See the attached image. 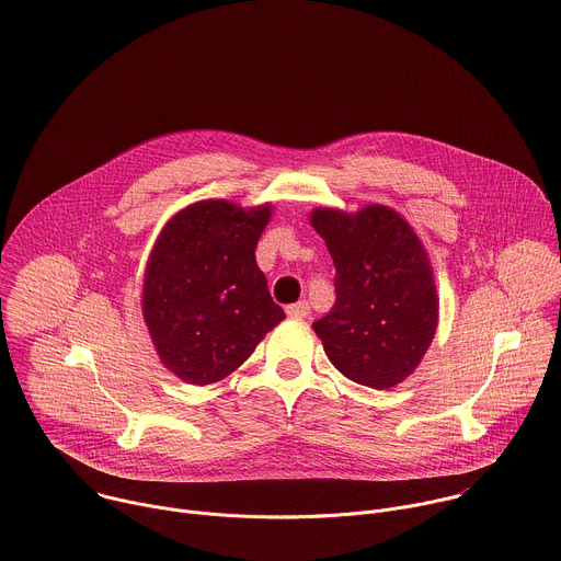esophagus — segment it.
Wrapping results in <instances>:
<instances>
[{
    "label": "esophagus",
    "mask_w": 561,
    "mask_h": 561,
    "mask_svg": "<svg viewBox=\"0 0 561 561\" xmlns=\"http://www.w3.org/2000/svg\"><path fill=\"white\" fill-rule=\"evenodd\" d=\"M286 314H288L290 319H304V317L310 314V306H308V301H297V304H293V306L286 308Z\"/></svg>",
    "instance_id": "1"
}]
</instances>
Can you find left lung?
<instances>
[{
  "instance_id": "left-lung-1",
  "label": "left lung",
  "mask_w": 561,
  "mask_h": 561,
  "mask_svg": "<svg viewBox=\"0 0 561 561\" xmlns=\"http://www.w3.org/2000/svg\"><path fill=\"white\" fill-rule=\"evenodd\" d=\"M310 225L336 268V301L312 330L345 379L371 390L397 388L421 365L438 328L427 249L386 205L354 214L317 207Z\"/></svg>"
}]
</instances>
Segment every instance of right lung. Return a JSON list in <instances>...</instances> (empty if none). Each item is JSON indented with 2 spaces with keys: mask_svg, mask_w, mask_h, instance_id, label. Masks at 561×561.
Listing matches in <instances>:
<instances>
[{
  "mask_svg": "<svg viewBox=\"0 0 561 561\" xmlns=\"http://www.w3.org/2000/svg\"><path fill=\"white\" fill-rule=\"evenodd\" d=\"M273 205L198 201L160 229L142 273V319L164 369L190 386L227 379L286 319L255 247Z\"/></svg>",
  "mask_w": 561,
  "mask_h": 561,
  "instance_id": "right-lung-1",
  "label": "right lung"
}]
</instances>
